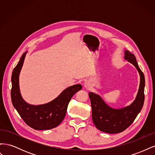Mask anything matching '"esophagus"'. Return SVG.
<instances>
[{"label":"esophagus","instance_id":"1","mask_svg":"<svg viewBox=\"0 0 155 155\" xmlns=\"http://www.w3.org/2000/svg\"><path fill=\"white\" fill-rule=\"evenodd\" d=\"M84 87L87 89H91L92 87V84L89 81H86L85 83H84Z\"/></svg>","mask_w":155,"mask_h":155}]
</instances>
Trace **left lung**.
I'll list each match as a JSON object with an SVG mask.
<instances>
[{
	"label": "left lung",
	"instance_id": "left-lung-1",
	"mask_svg": "<svg viewBox=\"0 0 155 155\" xmlns=\"http://www.w3.org/2000/svg\"><path fill=\"white\" fill-rule=\"evenodd\" d=\"M124 54V59L134 65L140 77L138 91L132 104L120 109H115L107 105L99 94L94 92L88 94L91 102L94 124L97 129L109 134L121 133L129 127L141 111L144 103L143 73L139 68L134 54L126 50Z\"/></svg>",
	"mask_w": 155,
	"mask_h": 155
}]
</instances>
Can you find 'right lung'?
I'll return each mask as SVG.
<instances>
[{
	"mask_svg": "<svg viewBox=\"0 0 155 155\" xmlns=\"http://www.w3.org/2000/svg\"><path fill=\"white\" fill-rule=\"evenodd\" d=\"M28 51L21 56L12 75L11 97L13 107L22 120L30 127L35 130H48L58 126L64 118L68 105L72 96L82 86L77 84L70 86L54 100L47 104L34 105L28 104L23 99L19 87V75Z\"/></svg>",
	"mask_w": 155,
	"mask_h": 155,
	"instance_id": "1",
	"label": "right lung"
}]
</instances>
